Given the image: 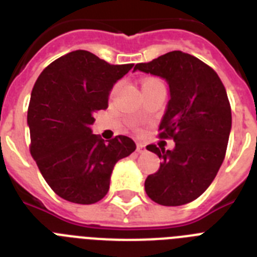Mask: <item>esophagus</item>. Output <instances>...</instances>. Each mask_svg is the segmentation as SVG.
Listing matches in <instances>:
<instances>
[{
  "instance_id": "34e87169",
  "label": "esophagus",
  "mask_w": 257,
  "mask_h": 257,
  "mask_svg": "<svg viewBox=\"0 0 257 257\" xmlns=\"http://www.w3.org/2000/svg\"><path fill=\"white\" fill-rule=\"evenodd\" d=\"M137 153L140 154L146 153V145H144L142 142H137Z\"/></svg>"
}]
</instances>
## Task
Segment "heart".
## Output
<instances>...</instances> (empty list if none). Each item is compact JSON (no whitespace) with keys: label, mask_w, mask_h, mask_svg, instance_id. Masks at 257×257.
Returning a JSON list of instances; mask_svg holds the SVG:
<instances>
[{"label":"heart","mask_w":257,"mask_h":257,"mask_svg":"<svg viewBox=\"0 0 257 257\" xmlns=\"http://www.w3.org/2000/svg\"><path fill=\"white\" fill-rule=\"evenodd\" d=\"M153 82H156V80H153V79H147V80H144V81H142V86H145V85H149V84H153ZM117 88H119V84H117V85H115V86H113V89H112V94H113V93H115L116 90H117Z\"/></svg>","instance_id":"obj_1"}]
</instances>
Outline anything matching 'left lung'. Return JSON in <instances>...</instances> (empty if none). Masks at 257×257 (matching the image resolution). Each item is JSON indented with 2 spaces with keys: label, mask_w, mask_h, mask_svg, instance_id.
Listing matches in <instances>:
<instances>
[{
  "label": "left lung",
  "mask_w": 257,
  "mask_h": 257,
  "mask_svg": "<svg viewBox=\"0 0 257 257\" xmlns=\"http://www.w3.org/2000/svg\"><path fill=\"white\" fill-rule=\"evenodd\" d=\"M135 71L166 80L171 97L159 129L175 149L146 146L162 159L145 181L146 194L162 206L193 202L215 180L226 153L231 110L224 84L211 67L180 50L136 64Z\"/></svg>",
  "instance_id": "1"
}]
</instances>
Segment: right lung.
<instances>
[{
	"mask_svg": "<svg viewBox=\"0 0 257 257\" xmlns=\"http://www.w3.org/2000/svg\"><path fill=\"white\" fill-rule=\"evenodd\" d=\"M133 64H108L90 51H71L49 64L31 94L27 122L31 155L49 186L79 204L101 200L115 164L136 150L126 136L110 141L93 135L94 115Z\"/></svg>",
	"mask_w": 257,
	"mask_h": 257,
	"instance_id": "right-lung-1",
	"label": "right lung"
}]
</instances>
